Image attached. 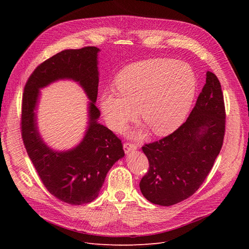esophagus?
Instances as JSON below:
<instances>
[{
    "label": "esophagus",
    "mask_w": 249,
    "mask_h": 249,
    "mask_svg": "<svg viewBox=\"0 0 249 249\" xmlns=\"http://www.w3.org/2000/svg\"><path fill=\"white\" fill-rule=\"evenodd\" d=\"M123 148H124L125 153H129L130 151L136 150L137 149V145L133 144V143H131V142H125L124 144H123Z\"/></svg>",
    "instance_id": "1"
}]
</instances>
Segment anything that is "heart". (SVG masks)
Instances as JSON below:
<instances>
[{
  "instance_id": "b5f03b06",
  "label": "heart",
  "mask_w": 249,
  "mask_h": 249,
  "mask_svg": "<svg viewBox=\"0 0 249 249\" xmlns=\"http://www.w3.org/2000/svg\"><path fill=\"white\" fill-rule=\"evenodd\" d=\"M115 85L119 93L106 90L100 100L108 126L120 131L139 114L140 120L158 136L173 133L185 120L197 88L190 64L165 57L127 65L117 74Z\"/></svg>"
}]
</instances>
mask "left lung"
Here are the masks:
<instances>
[{"label":"left lung","instance_id":"8db88e82","mask_svg":"<svg viewBox=\"0 0 249 249\" xmlns=\"http://www.w3.org/2000/svg\"><path fill=\"white\" fill-rule=\"evenodd\" d=\"M225 118L220 82L207 71L206 84L187 121L172 134L142 147L149 169L139 187L149 202L172 206L201 187L223 144Z\"/></svg>","mask_w":249,"mask_h":249}]
</instances>
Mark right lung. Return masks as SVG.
<instances>
[{
	"mask_svg": "<svg viewBox=\"0 0 249 249\" xmlns=\"http://www.w3.org/2000/svg\"><path fill=\"white\" fill-rule=\"evenodd\" d=\"M99 51L95 46L62 50L38 65L24 88L21 132L25 148L47 191L71 205L94 201L110 168L125 155L121 140L98 122ZM58 79L80 83L91 101L85 136L78 146L67 152L48 148L36 127L38 89Z\"/></svg>",
	"mask_w": 249,
	"mask_h": 249,
	"instance_id": "obj_1",
	"label": "right lung"
}]
</instances>
